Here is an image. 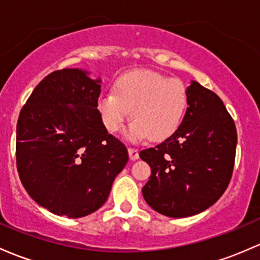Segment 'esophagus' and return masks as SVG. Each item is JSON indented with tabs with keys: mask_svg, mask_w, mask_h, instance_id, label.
<instances>
[{
	"mask_svg": "<svg viewBox=\"0 0 260 260\" xmlns=\"http://www.w3.org/2000/svg\"><path fill=\"white\" fill-rule=\"evenodd\" d=\"M128 153H129V159L131 160H136L139 158L138 154V149L136 148H128Z\"/></svg>",
	"mask_w": 260,
	"mask_h": 260,
	"instance_id": "34e87169",
	"label": "esophagus"
}]
</instances>
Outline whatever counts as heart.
Wrapping results in <instances>:
<instances>
[{"label":"heart","mask_w":260,"mask_h":260,"mask_svg":"<svg viewBox=\"0 0 260 260\" xmlns=\"http://www.w3.org/2000/svg\"><path fill=\"white\" fill-rule=\"evenodd\" d=\"M97 108L109 133L119 132L131 114L133 122L127 129L128 138L163 142L182 125L188 89L183 82L162 73L136 70L118 77L114 92L101 94Z\"/></svg>","instance_id":"b5f03b06"}]
</instances>
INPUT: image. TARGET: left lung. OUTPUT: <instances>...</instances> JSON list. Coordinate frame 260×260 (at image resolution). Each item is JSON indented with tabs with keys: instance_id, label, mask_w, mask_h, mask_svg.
Returning <instances> with one entry per match:
<instances>
[{
	"instance_id": "1",
	"label": "left lung",
	"mask_w": 260,
	"mask_h": 260,
	"mask_svg": "<svg viewBox=\"0 0 260 260\" xmlns=\"http://www.w3.org/2000/svg\"><path fill=\"white\" fill-rule=\"evenodd\" d=\"M182 125L139 157L151 167L142 188L148 206L172 218L198 214L222 197L231 182L237 147L233 118L214 92L192 81Z\"/></svg>"
}]
</instances>
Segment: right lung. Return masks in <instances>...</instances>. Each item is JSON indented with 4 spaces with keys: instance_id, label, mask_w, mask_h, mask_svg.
<instances>
[{
    "instance_id": "right-lung-1",
    "label": "right lung",
    "mask_w": 260,
    "mask_h": 260,
    "mask_svg": "<svg viewBox=\"0 0 260 260\" xmlns=\"http://www.w3.org/2000/svg\"><path fill=\"white\" fill-rule=\"evenodd\" d=\"M101 78L64 68L46 76L21 109L16 163L29 197L57 215L81 218L103 206L128 162L97 109Z\"/></svg>"
}]
</instances>
